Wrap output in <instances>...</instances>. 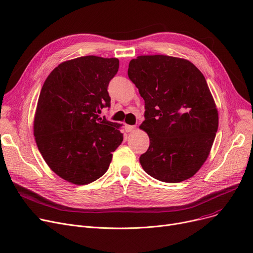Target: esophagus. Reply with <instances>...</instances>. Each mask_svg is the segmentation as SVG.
<instances>
[{
  "instance_id": "1",
  "label": "esophagus",
  "mask_w": 253,
  "mask_h": 253,
  "mask_svg": "<svg viewBox=\"0 0 253 253\" xmlns=\"http://www.w3.org/2000/svg\"><path fill=\"white\" fill-rule=\"evenodd\" d=\"M135 129L134 125H125V131L126 132H131Z\"/></svg>"
}]
</instances>
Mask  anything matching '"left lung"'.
<instances>
[{
  "label": "left lung",
  "instance_id": "1",
  "mask_svg": "<svg viewBox=\"0 0 253 253\" xmlns=\"http://www.w3.org/2000/svg\"><path fill=\"white\" fill-rule=\"evenodd\" d=\"M128 77L144 100L139 126L150 137L139 162L152 177L180 182L201 168L218 128V113L203 74L189 60L141 55Z\"/></svg>",
  "mask_w": 253,
  "mask_h": 253
}]
</instances>
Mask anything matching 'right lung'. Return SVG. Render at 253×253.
I'll return each instance as SVG.
<instances>
[{
  "label": "right lung",
  "mask_w": 253,
  "mask_h": 253,
  "mask_svg": "<svg viewBox=\"0 0 253 253\" xmlns=\"http://www.w3.org/2000/svg\"><path fill=\"white\" fill-rule=\"evenodd\" d=\"M117 58L82 56L60 63L40 93L34 121L38 149L52 171L75 184H87L109 169L123 141L121 124L98 114L110 108L108 87Z\"/></svg>",
  "instance_id": "right-lung-1"
}]
</instances>
